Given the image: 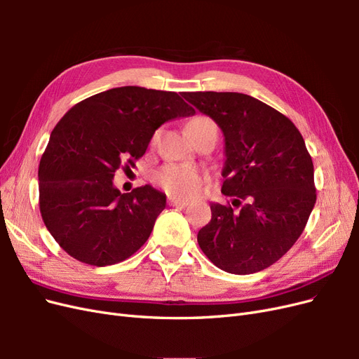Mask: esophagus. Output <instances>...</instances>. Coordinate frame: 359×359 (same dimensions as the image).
<instances>
[{
  "instance_id": "esophagus-1",
  "label": "esophagus",
  "mask_w": 359,
  "mask_h": 359,
  "mask_svg": "<svg viewBox=\"0 0 359 359\" xmlns=\"http://www.w3.org/2000/svg\"><path fill=\"white\" fill-rule=\"evenodd\" d=\"M169 205L170 206H180V208H184V206H187L189 202L184 201V199H178V198H169Z\"/></svg>"
}]
</instances>
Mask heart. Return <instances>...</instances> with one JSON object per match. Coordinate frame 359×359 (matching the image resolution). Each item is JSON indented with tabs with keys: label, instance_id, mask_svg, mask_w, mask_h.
Wrapping results in <instances>:
<instances>
[{
	"label": "heart",
	"instance_id": "obj_1",
	"mask_svg": "<svg viewBox=\"0 0 359 359\" xmlns=\"http://www.w3.org/2000/svg\"><path fill=\"white\" fill-rule=\"evenodd\" d=\"M191 123H211L208 118L199 116ZM156 181L158 186L172 196L190 198L194 196L201 189L203 181V173L199 168L191 165H177L170 163L165 165L156 173Z\"/></svg>",
	"mask_w": 359,
	"mask_h": 359
}]
</instances>
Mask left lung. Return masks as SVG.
<instances>
[{"label":"left lung","mask_w":359,"mask_h":359,"mask_svg":"<svg viewBox=\"0 0 359 359\" xmlns=\"http://www.w3.org/2000/svg\"><path fill=\"white\" fill-rule=\"evenodd\" d=\"M224 137L222 193L232 205L210 203L211 222L198 243L226 273L262 271L297 243L316 203L313 161L289 118L241 93H184Z\"/></svg>","instance_id":"8db88e82"}]
</instances>
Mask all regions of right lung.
<instances>
[{
  "mask_svg": "<svg viewBox=\"0 0 359 359\" xmlns=\"http://www.w3.org/2000/svg\"><path fill=\"white\" fill-rule=\"evenodd\" d=\"M191 115L177 93L119 86L74 104L60 119L40 160L39 193L43 222L62 250L106 266L145 244L166 194L148 184L121 193L115 172L135 166L161 124Z\"/></svg>",
  "mask_w": 359,
  "mask_h": 359,
  "instance_id": "add662e5",
  "label": "right lung"
}]
</instances>
